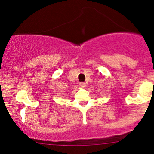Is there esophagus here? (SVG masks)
<instances>
[{"mask_svg":"<svg viewBox=\"0 0 154 154\" xmlns=\"http://www.w3.org/2000/svg\"><path fill=\"white\" fill-rule=\"evenodd\" d=\"M80 86H82V87H84V86H85V83L81 82V83H80Z\"/></svg>","mask_w":154,"mask_h":154,"instance_id":"34e87169","label":"esophagus"}]
</instances>
